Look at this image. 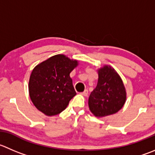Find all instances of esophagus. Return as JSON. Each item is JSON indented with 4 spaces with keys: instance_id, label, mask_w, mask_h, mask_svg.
<instances>
[{
    "instance_id": "1",
    "label": "esophagus",
    "mask_w": 155,
    "mask_h": 155,
    "mask_svg": "<svg viewBox=\"0 0 155 155\" xmlns=\"http://www.w3.org/2000/svg\"><path fill=\"white\" fill-rule=\"evenodd\" d=\"M88 90L87 89H85L83 92L81 93V94H82V95H84V96H87L88 95Z\"/></svg>"
}]
</instances>
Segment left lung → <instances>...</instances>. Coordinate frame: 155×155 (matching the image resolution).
<instances>
[{
	"label": "left lung",
	"mask_w": 155,
	"mask_h": 155,
	"mask_svg": "<svg viewBox=\"0 0 155 155\" xmlns=\"http://www.w3.org/2000/svg\"><path fill=\"white\" fill-rule=\"evenodd\" d=\"M126 97L125 88L117 73L107 66L100 69L97 85L88 98L91 113L96 117L116 114L124 105Z\"/></svg>",
	"instance_id": "obj_1"
}]
</instances>
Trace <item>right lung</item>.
Listing matches in <instances>:
<instances>
[{"mask_svg":"<svg viewBox=\"0 0 155 155\" xmlns=\"http://www.w3.org/2000/svg\"><path fill=\"white\" fill-rule=\"evenodd\" d=\"M77 61L55 55L33 69L28 83L30 98L37 109L54 116L66 109L76 94L70 73Z\"/></svg>","mask_w":155,"mask_h":155,"instance_id":"right-lung-1","label":"right lung"}]
</instances>
